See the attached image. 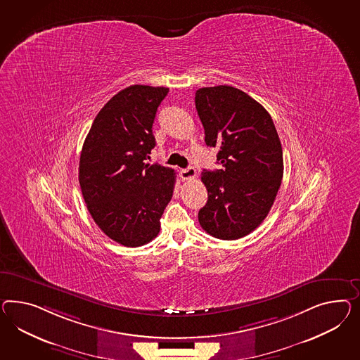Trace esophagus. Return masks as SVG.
Returning <instances> with one entry per match:
<instances>
[{
    "label": "esophagus",
    "mask_w": 360,
    "mask_h": 360,
    "mask_svg": "<svg viewBox=\"0 0 360 360\" xmlns=\"http://www.w3.org/2000/svg\"><path fill=\"white\" fill-rule=\"evenodd\" d=\"M179 175H181V178L184 181H188V179H194L195 176H196V173H195L194 167H187V169H181L179 170Z\"/></svg>",
    "instance_id": "34e87169"
}]
</instances>
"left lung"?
<instances>
[{
  "label": "left lung",
  "mask_w": 360,
  "mask_h": 360,
  "mask_svg": "<svg viewBox=\"0 0 360 360\" xmlns=\"http://www.w3.org/2000/svg\"><path fill=\"white\" fill-rule=\"evenodd\" d=\"M205 144L217 148L223 169L203 170L208 200L198 217L205 232L237 240L271 210L283 178V150L267 110L240 89L219 85L195 93Z\"/></svg>",
  "instance_id": "1"
}]
</instances>
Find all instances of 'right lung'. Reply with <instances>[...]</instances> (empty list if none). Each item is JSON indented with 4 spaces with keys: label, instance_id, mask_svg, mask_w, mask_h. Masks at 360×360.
Listing matches in <instances>:
<instances>
[{
    "label": "right lung",
    "instance_id": "obj_1",
    "mask_svg": "<svg viewBox=\"0 0 360 360\" xmlns=\"http://www.w3.org/2000/svg\"><path fill=\"white\" fill-rule=\"evenodd\" d=\"M167 93L148 85L120 90L98 112L81 150L78 181L89 212L103 233L128 248L157 237L173 196L174 170L146 164Z\"/></svg>",
    "mask_w": 360,
    "mask_h": 360
}]
</instances>
